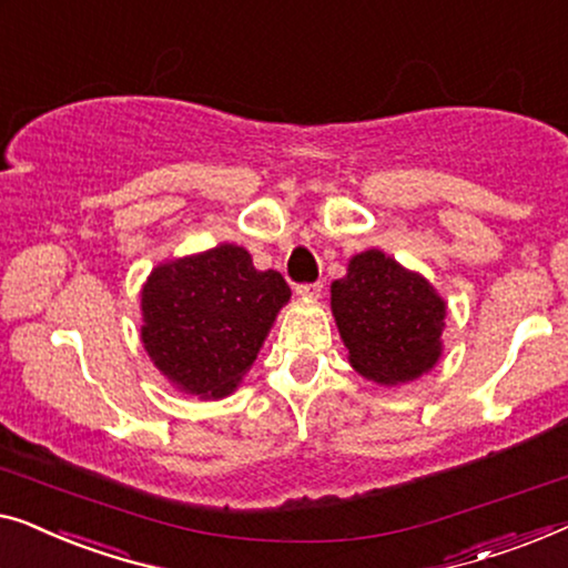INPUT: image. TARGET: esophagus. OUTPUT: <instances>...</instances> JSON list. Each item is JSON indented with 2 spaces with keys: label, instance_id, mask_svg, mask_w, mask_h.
<instances>
[{
  "label": "esophagus",
  "instance_id": "1",
  "mask_svg": "<svg viewBox=\"0 0 568 568\" xmlns=\"http://www.w3.org/2000/svg\"><path fill=\"white\" fill-rule=\"evenodd\" d=\"M322 283H306V285H298L295 287V295L298 298H306V301H318L322 298Z\"/></svg>",
  "mask_w": 568,
  "mask_h": 568
}]
</instances>
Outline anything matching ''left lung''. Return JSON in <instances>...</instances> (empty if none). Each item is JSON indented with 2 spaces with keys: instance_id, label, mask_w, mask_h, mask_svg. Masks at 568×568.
Masks as SVG:
<instances>
[{
  "instance_id": "left-lung-1",
  "label": "left lung",
  "mask_w": 568,
  "mask_h": 568,
  "mask_svg": "<svg viewBox=\"0 0 568 568\" xmlns=\"http://www.w3.org/2000/svg\"><path fill=\"white\" fill-rule=\"evenodd\" d=\"M332 316L349 365L378 386L417 381L443 355L445 298L381 250L349 257L347 275L332 283Z\"/></svg>"
}]
</instances>
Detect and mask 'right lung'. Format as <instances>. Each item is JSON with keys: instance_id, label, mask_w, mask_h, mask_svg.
Here are the masks:
<instances>
[{"instance_id": "1", "label": "right lung", "mask_w": 568, "mask_h": 568, "mask_svg": "<svg viewBox=\"0 0 568 568\" xmlns=\"http://www.w3.org/2000/svg\"><path fill=\"white\" fill-rule=\"evenodd\" d=\"M291 287L239 244L159 262L141 287V342L182 394L226 398L257 361Z\"/></svg>"}]
</instances>
